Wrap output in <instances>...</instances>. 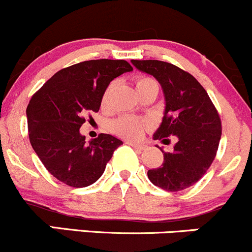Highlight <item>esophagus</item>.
<instances>
[{
  "label": "esophagus",
  "instance_id": "1",
  "mask_svg": "<svg viewBox=\"0 0 252 252\" xmlns=\"http://www.w3.org/2000/svg\"><path fill=\"white\" fill-rule=\"evenodd\" d=\"M128 145H130L131 147L135 148V150H137V151H144V150H146V148H147L146 145L136 144V142H128Z\"/></svg>",
  "mask_w": 252,
  "mask_h": 252
}]
</instances>
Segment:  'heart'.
Instances as JSON below:
<instances>
[{"label": "heart", "mask_w": 252, "mask_h": 252, "mask_svg": "<svg viewBox=\"0 0 252 252\" xmlns=\"http://www.w3.org/2000/svg\"><path fill=\"white\" fill-rule=\"evenodd\" d=\"M134 83H135V88H136V91L139 94L148 91V89H157L158 91V86L157 83H156L155 79L147 77V76H139V77L135 78ZM112 88H113V84H110V86L105 89L104 95H102V99H101L102 106L107 105L111 92H112ZM111 129H112L113 133L117 134L118 136L126 137V139H130V140H136L141 136L142 133H144L145 123L134 117L123 116V117H119L118 119H116V121L112 122V124H111Z\"/></svg>", "instance_id": "obj_1"}]
</instances>
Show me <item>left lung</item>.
<instances>
[{
	"label": "left lung",
	"mask_w": 252,
	"mask_h": 252,
	"mask_svg": "<svg viewBox=\"0 0 252 252\" xmlns=\"http://www.w3.org/2000/svg\"><path fill=\"white\" fill-rule=\"evenodd\" d=\"M137 70L152 75L163 88L165 112L153 135L166 141L175 136L173 152H163L160 168L147 171L156 186L168 192L186 189L199 181L216 157L221 118L202 84L187 71L160 60H131Z\"/></svg>",
	"instance_id": "1"
}]
</instances>
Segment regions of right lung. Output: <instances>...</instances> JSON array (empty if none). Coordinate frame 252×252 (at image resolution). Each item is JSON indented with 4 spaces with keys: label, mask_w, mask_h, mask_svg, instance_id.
Instances as JSON below:
<instances>
[{
    "label": "right lung",
    "mask_w": 252,
    "mask_h": 252,
    "mask_svg": "<svg viewBox=\"0 0 252 252\" xmlns=\"http://www.w3.org/2000/svg\"><path fill=\"white\" fill-rule=\"evenodd\" d=\"M133 70L126 60H88L58 71L31 97L26 108L29 139L55 179L71 187L99 180L116 148L123 142L100 134L86 142L79 128L86 115L97 112L110 82Z\"/></svg>",
    "instance_id": "1"
}]
</instances>
